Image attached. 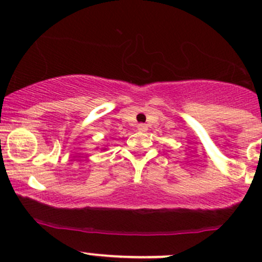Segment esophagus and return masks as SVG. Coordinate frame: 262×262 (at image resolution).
<instances>
[{"label": "esophagus", "mask_w": 262, "mask_h": 262, "mask_svg": "<svg viewBox=\"0 0 262 262\" xmlns=\"http://www.w3.org/2000/svg\"><path fill=\"white\" fill-rule=\"evenodd\" d=\"M138 130H139V132H146V130H148V125L144 124V123H140V124H138Z\"/></svg>", "instance_id": "34e87169"}]
</instances>
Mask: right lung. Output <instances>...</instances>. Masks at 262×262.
<instances>
[{
  "mask_svg": "<svg viewBox=\"0 0 262 262\" xmlns=\"http://www.w3.org/2000/svg\"><path fill=\"white\" fill-rule=\"evenodd\" d=\"M102 150H106V148H103V149H102Z\"/></svg>",
  "mask_w": 262,
  "mask_h": 262,
  "instance_id": "add662e5",
  "label": "right lung"
}]
</instances>
